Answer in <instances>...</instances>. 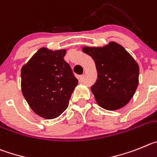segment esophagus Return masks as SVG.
<instances>
[{
	"instance_id": "obj_1",
	"label": "esophagus",
	"mask_w": 157,
	"mask_h": 157,
	"mask_svg": "<svg viewBox=\"0 0 157 157\" xmlns=\"http://www.w3.org/2000/svg\"><path fill=\"white\" fill-rule=\"evenodd\" d=\"M84 75L80 76V81L83 82V81H84Z\"/></svg>"
}]
</instances>
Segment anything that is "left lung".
Listing matches in <instances>:
<instances>
[{"label": "left lung", "instance_id": "1", "mask_svg": "<svg viewBox=\"0 0 157 157\" xmlns=\"http://www.w3.org/2000/svg\"><path fill=\"white\" fill-rule=\"evenodd\" d=\"M82 51L93 59L98 79L91 87L96 102L107 110L125 106L138 85L139 67L121 44L111 41L103 47H87Z\"/></svg>", "mask_w": 157, "mask_h": 157}]
</instances>
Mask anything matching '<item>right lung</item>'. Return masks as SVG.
<instances>
[{"label": "right lung", "mask_w": 157, "mask_h": 157, "mask_svg": "<svg viewBox=\"0 0 157 157\" xmlns=\"http://www.w3.org/2000/svg\"><path fill=\"white\" fill-rule=\"evenodd\" d=\"M66 53V49L41 48L21 69L24 98L33 112L44 119H54L64 112L78 84L64 60Z\"/></svg>", "instance_id": "add662e5"}]
</instances>
